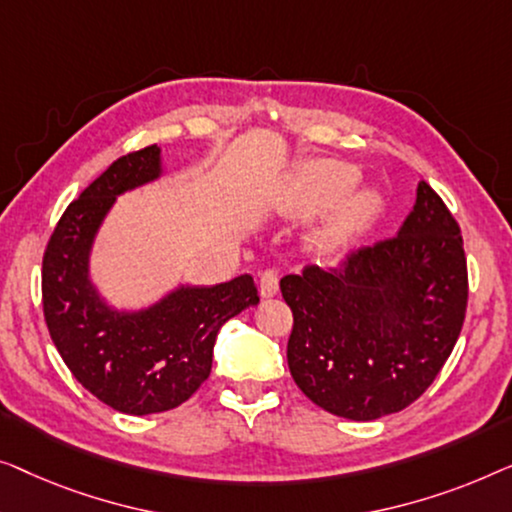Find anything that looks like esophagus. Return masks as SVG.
I'll use <instances>...</instances> for the list:
<instances>
[{
  "label": "esophagus",
  "mask_w": 512,
  "mask_h": 512,
  "mask_svg": "<svg viewBox=\"0 0 512 512\" xmlns=\"http://www.w3.org/2000/svg\"><path fill=\"white\" fill-rule=\"evenodd\" d=\"M278 290H280L278 273L273 269H266L262 276H259V294H262L264 299H271V297H276Z\"/></svg>",
  "instance_id": "obj_1"
}]
</instances>
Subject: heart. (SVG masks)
Segmentation results:
<instances>
[{
    "mask_svg": "<svg viewBox=\"0 0 512 512\" xmlns=\"http://www.w3.org/2000/svg\"><path fill=\"white\" fill-rule=\"evenodd\" d=\"M355 181V171L341 162L320 160L308 164L299 174V204L304 208H318L341 197ZM378 208V192L373 187H362L352 192L338 208L334 222L338 227H355L369 220Z\"/></svg>",
    "mask_w": 512,
    "mask_h": 512,
    "instance_id": "b5f03b06",
    "label": "heart"
}]
</instances>
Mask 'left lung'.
<instances>
[{"instance_id":"8db88e82","label":"left lung","mask_w":512,"mask_h":512,"mask_svg":"<svg viewBox=\"0 0 512 512\" xmlns=\"http://www.w3.org/2000/svg\"><path fill=\"white\" fill-rule=\"evenodd\" d=\"M292 308L287 364L315 406L369 422L399 413L434 383L464 325L469 278L462 234L420 181L394 239L336 269L280 280Z\"/></svg>"}]
</instances>
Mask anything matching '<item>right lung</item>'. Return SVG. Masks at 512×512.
<instances>
[{
    "label": "right lung",
    "instance_id": "add662e5",
    "mask_svg": "<svg viewBox=\"0 0 512 512\" xmlns=\"http://www.w3.org/2000/svg\"><path fill=\"white\" fill-rule=\"evenodd\" d=\"M162 150L115 160L85 187L43 255V315L57 352L99 401L127 415L181 406L211 373L220 327L259 304L253 276L220 285L181 283L141 308H118L92 278L99 229L122 194L164 178Z\"/></svg>",
    "mask_w": 512,
    "mask_h": 512
}]
</instances>
